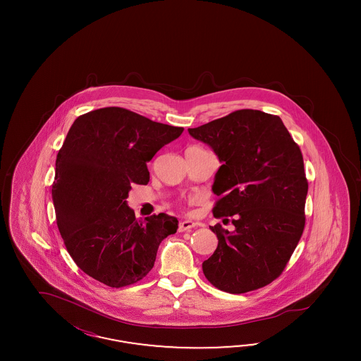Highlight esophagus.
I'll return each instance as SVG.
<instances>
[{
  "label": "esophagus",
  "mask_w": 361,
  "mask_h": 361,
  "mask_svg": "<svg viewBox=\"0 0 361 361\" xmlns=\"http://www.w3.org/2000/svg\"><path fill=\"white\" fill-rule=\"evenodd\" d=\"M196 225L197 222H195V221H189V219L181 221L178 224V231H186V230L193 229Z\"/></svg>",
  "instance_id": "obj_1"
}]
</instances>
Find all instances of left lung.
<instances>
[{"instance_id":"8db88e82","label":"left lung","mask_w":361,"mask_h":361,"mask_svg":"<svg viewBox=\"0 0 361 361\" xmlns=\"http://www.w3.org/2000/svg\"><path fill=\"white\" fill-rule=\"evenodd\" d=\"M188 132L222 163L212 186L219 197L213 214L234 225L233 231L210 226L219 246L202 263L207 279L230 294L271 283L306 222L308 183L298 144L279 116L258 109L234 111Z\"/></svg>"}]
</instances>
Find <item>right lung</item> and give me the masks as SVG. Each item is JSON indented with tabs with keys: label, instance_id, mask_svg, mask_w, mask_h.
<instances>
[{
	"label": "right lung",
	"instance_id": "add662e5",
	"mask_svg": "<svg viewBox=\"0 0 361 361\" xmlns=\"http://www.w3.org/2000/svg\"><path fill=\"white\" fill-rule=\"evenodd\" d=\"M183 131L121 107L73 123L56 154L51 195L59 233L83 273L119 288L151 271L178 221L165 213L136 219L127 197L132 184H148L147 163Z\"/></svg>",
	"mask_w": 361,
	"mask_h": 361
}]
</instances>
